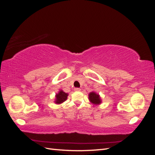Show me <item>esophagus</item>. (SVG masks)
Listing matches in <instances>:
<instances>
[{"mask_svg": "<svg viewBox=\"0 0 155 155\" xmlns=\"http://www.w3.org/2000/svg\"><path fill=\"white\" fill-rule=\"evenodd\" d=\"M74 91H77V92H79V91H81V89L79 88H74Z\"/></svg>", "mask_w": 155, "mask_h": 155, "instance_id": "esophagus-1", "label": "esophagus"}]
</instances>
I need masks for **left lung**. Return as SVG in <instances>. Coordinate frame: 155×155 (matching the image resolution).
<instances>
[{
    "label": "left lung",
    "instance_id": "left-lung-1",
    "mask_svg": "<svg viewBox=\"0 0 155 155\" xmlns=\"http://www.w3.org/2000/svg\"><path fill=\"white\" fill-rule=\"evenodd\" d=\"M88 99L92 104L94 105H99L101 103V100L100 95L94 92H92L89 94Z\"/></svg>",
    "mask_w": 155,
    "mask_h": 155
}]
</instances>
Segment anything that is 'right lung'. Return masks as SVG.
I'll return each instance as SVG.
<instances>
[{"mask_svg": "<svg viewBox=\"0 0 155 155\" xmlns=\"http://www.w3.org/2000/svg\"><path fill=\"white\" fill-rule=\"evenodd\" d=\"M68 94L65 93L63 91H60L59 93L55 95V103L56 104H62L64 101H66L67 99Z\"/></svg>", "mask_w": 155, "mask_h": 155, "instance_id": "add662e5", "label": "right lung"}]
</instances>
